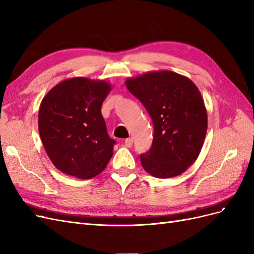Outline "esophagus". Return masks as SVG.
Listing matches in <instances>:
<instances>
[{
	"instance_id": "obj_1",
	"label": "esophagus",
	"mask_w": 254,
	"mask_h": 254,
	"mask_svg": "<svg viewBox=\"0 0 254 254\" xmlns=\"http://www.w3.org/2000/svg\"><path fill=\"white\" fill-rule=\"evenodd\" d=\"M132 144H133L132 137H128V139L125 140V145L127 146V147H132Z\"/></svg>"
}]
</instances>
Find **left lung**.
<instances>
[{
	"label": "left lung",
	"mask_w": 254,
	"mask_h": 254,
	"mask_svg": "<svg viewBox=\"0 0 254 254\" xmlns=\"http://www.w3.org/2000/svg\"><path fill=\"white\" fill-rule=\"evenodd\" d=\"M153 124L150 149L140 156L144 170L161 179L181 175L201 151L207 114L200 92L186 76L149 72L126 80Z\"/></svg>",
	"instance_id": "8db88e82"
}]
</instances>
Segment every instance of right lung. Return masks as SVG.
<instances>
[{"label": "right lung", "instance_id": "add662e5", "mask_svg": "<svg viewBox=\"0 0 254 254\" xmlns=\"http://www.w3.org/2000/svg\"><path fill=\"white\" fill-rule=\"evenodd\" d=\"M110 83L75 77L61 81L42 99L38 127L53 164L79 179L93 178L113 155L102 104Z\"/></svg>", "mask_w": 254, "mask_h": 254}]
</instances>
